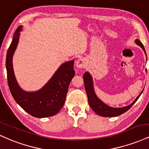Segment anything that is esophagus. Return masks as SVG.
<instances>
[{"label": "esophagus", "instance_id": "esophagus-1", "mask_svg": "<svg viewBox=\"0 0 149 149\" xmlns=\"http://www.w3.org/2000/svg\"><path fill=\"white\" fill-rule=\"evenodd\" d=\"M76 66L78 68H83L85 66V60L83 58L78 59L76 61Z\"/></svg>", "mask_w": 149, "mask_h": 149}]
</instances>
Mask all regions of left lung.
<instances>
[{
    "mask_svg": "<svg viewBox=\"0 0 149 149\" xmlns=\"http://www.w3.org/2000/svg\"><path fill=\"white\" fill-rule=\"evenodd\" d=\"M136 43L138 45H139L143 49L145 53H146V51H145L143 44L140 42L139 40H136ZM83 80H84L85 91H86L87 96H88V102L90 107L92 108V110L96 113L97 114H98V115L101 116H104V117H115V116H120L121 114L124 113L125 112L129 110L132 107L133 104L136 102V100L139 99V97L141 94H141L136 97V100L130 105L123 108L110 107L109 106H107V104L103 103L102 101H100L97 98V97L95 93V91H94L92 77L90 75V73L85 72L84 75H83Z\"/></svg>",
    "mask_w": 149,
    "mask_h": 149,
    "instance_id": "obj_1",
    "label": "left lung"
}]
</instances>
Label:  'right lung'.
<instances>
[{
	"instance_id": "right-lung-1",
	"label": "right lung",
	"mask_w": 149,
	"mask_h": 149,
	"mask_svg": "<svg viewBox=\"0 0 149 149\" xmlns=\"http://www.w3.org/2000/svg\"><path fill=\"white\" fill-rule=\"evenodd\" d=\"M22 26L15 31L13 41L8 49L6 69L8 83L15 102L25 111L36 118H45L57 114L64 106L69 83L75 75L74 60L63 64L52 78L41 90L36 92H26L19 88L14 75L13 55L17 45Z\"/></svg>"
}]
</instances>
